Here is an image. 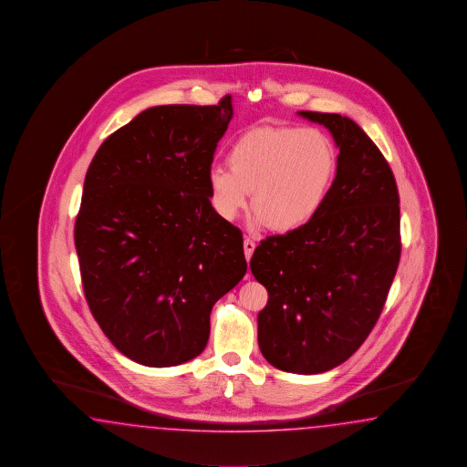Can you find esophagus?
<instances>
[{
	"instance_id": "1",
	"label": "esophagus",
	"mask_w": 467,
	"mask_h": 467,
	"mask_svg": "<svg viewBox=\"0 0 467 467\" xmlns=\"http://www.w3.org/2000/svg\"><path fill=\"white\" fill-rule=\"evenodd\" d=\"M243 246H244V256H246V259L249 261L251 256H253V251H254V248H256V243H254L253 239L244 238Z\"/></svg>"
}]
</instances>
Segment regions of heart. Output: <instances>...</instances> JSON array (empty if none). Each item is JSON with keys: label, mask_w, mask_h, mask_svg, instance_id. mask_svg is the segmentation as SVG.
<instances>
[{"label": "heart", "mask_w": 467, "mask_h": 467, "mask_svg": "<svg viewBox=\"0 0 467 467\" xmlns=\"http://www.w3.org/2000/svg\"><path fill=\"white\" fill-rule=\"evenodd\" d=\"M229 167L209 169L211 204L219 218L233 221L254 209L253 226L276 233L303 228L323 208L338 167L330 137L313 127L249 129L233 142Z\"/></svg>", "instance_id": "heart-1"}]
</instances>
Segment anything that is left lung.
Instances as JSON below:
<instances>
[{"label": "left lung", "instance_id": "8db88e82", "mask_svg": "<svg viewBox=\"0 0 467 467\" xmlns=\"http://www.w3.org/2000/svg\"><path fill=\"white\" fill-rule=\"evenodd\" d=\"M332 132L337 176L303 228L261 241L249 263L268 290L259 350L283 372L322 373L372 332L400 259L399 191L379 147L348 117L298 112Z\"/></svg>", "mask_w": 467, "mask_h": 467}]
</instances>
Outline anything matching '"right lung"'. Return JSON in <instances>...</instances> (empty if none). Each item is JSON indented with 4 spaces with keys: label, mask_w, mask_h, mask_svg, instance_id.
<instances>
[{
    "label": "right lung",
    "mask_w": 467,
    "mask_h": 467,
    "mask_svg": "<svg viewBox=\"0 0 467 467\" xmlns=\"http://www.w3.org/2000/svg\"><path fill=\"white\" fill-rule=\"evenodd\" d=\"M231 119L229 95L150 107L109 135L87 171L75 221L85 298L115 348L145 367L202 352L214 303L248 268L243 233L209 201Z\"/></svg>",
    "instance_id": "right-lung-1"
}]
</instances>
